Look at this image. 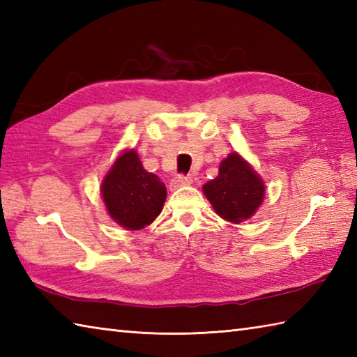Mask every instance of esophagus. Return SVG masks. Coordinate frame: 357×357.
Here are the masks:
<instances>
[{"instance_id":"34e87169","label":"esophagus","mask_w":357,"mask_h":357,"mask_svg":"<svg viewBox=\"0 0 357 357\" xmlns=\"http://www.w3.org/2000/svg\"><path fill=\"white\" fill-rule=\"evenodd\" d=\"M193 183V179L187 174H176L172 181H170V190H176V188L183 187V185H190Z\"/></svg>"}]
</instances>
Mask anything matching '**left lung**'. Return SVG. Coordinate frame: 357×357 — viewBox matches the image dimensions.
I'll use <instances>...</instances> for the list:
<instances>
[{"label": "left lung", "mask_w": 357, "mask_h": 357, "mask_svg": "<svg viewBox=\"0 0 357 357\" xmlns=\"http://www.w3.org/2000/svg\"><path fill=\"white\" fill-rule=\"evenodd\" d=\"M216 213L238 224L255 215L264 199V183L238 153L227 156L219 174L202 187Z\"/></svg>", "instance_id": "8db88e82"}]
</instances>
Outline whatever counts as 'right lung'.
I'll return each mask as SVG.
<instances>
[{"instance_id": "1", "label": "right lung", "mask_w": 357, "mask_h": 357, "mask_svg": "<svg viewBox=\"0 0 357 357\" xmlns=\"http://www.w3.org/2000/svg\"><path fill=\"white\" fill-rule=\"evenodd\" d=\"M101 192L112 219L128 230H141L153 222L167 196L162 181L146 172L135 150L116 159L104 178Z\"/></svg>"}]
</instances>
